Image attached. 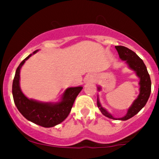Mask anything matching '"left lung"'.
Instances as JSON below:
<instances>
[{"label":"left lung","instance_id":"left-lung-1","mask_svg":"<svg viewBox=\"0 0 159 159\" xmlns=\"http://www.w3.org/2000/svg\"><path fill=\"white\" fill-rule=\"evenodd\" d=\"M115 48L119 54L120 59L122 61H125L129 68L134 71L137 76L140 78V93L138 98L133 102L132 105L128 109L125 116L118 118V120H127L138 114L147 104L151 93V80L143 61L137 55L136 53L126 47L121 46V45L115 46ZM98 90H101V87H98ZM97 105L102 114L105 116L111 119L117 120V118H114L110 113L107 112L106 109L102 106L98 98L97 99Z\"/></svg>","mask_w":159,"mask_h":159}]
</instances>
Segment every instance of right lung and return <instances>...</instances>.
<instances>
[{"instance_id": "1", "label": "right lung", "mask_w": 159, "mask_h": 159, "mask_svg": "<svg viewBox=\"0 0 159 159\" xmlns=\"http://www.w3.org/2000/svg\"><path fill=\"white\" fill-rule=\"evenodd\" d=\"M38 51L27 56L18 66L12 82V96L18 110L27 120L40 126L50 128L62 123L68 116L75 100L83 87L80 86L67 88L58 102H42L26 97L20 88V70L25 61Z\"/></svg>"}]
</instances>
